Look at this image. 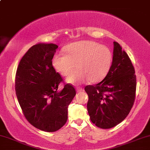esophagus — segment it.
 Masks as SVG:
<instances>
[{"label":"esophagus","mask_w":150,"mask_h":150,"mask_svg":"<svg viewBox=\"0 0 150 150\" xmlns=\"http://www.w3.org/2000/svg\"><path fill=\"white\" fill-rule=\"evenodd\" d=\"M76 91H77V92H80V91H83V89H82V88L78 87V86H77V87L76 88Z\"/></svg>","instance_id":"34e87169"}]
</instances>
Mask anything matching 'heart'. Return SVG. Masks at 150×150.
<instances>
[{
    "label": "heart",
    "mask_w": 150,
    "mask_h": 150,
    "mask_svg": "<svg viewBox=\"0 0 150 150\" xmlns=\"http://www.w3.org/2000/svg\"><path fill=\"white\" fill-rule=\"evenodd\" d=\"M112 62V54L108 47L91 40L71 43L66 48V55L57 54L52 59L54 69L73 84H82L89 80L96 83L103 80L109 73Z\"/></svg>",
    "instance_id": "1"
}]
</instances>
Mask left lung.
Instances as JSON below:
<instances>
[{"label":"left lung","mask_w":150,"mask_h":150,"mask_svg":"<svg viewBox=\"0 0 150 150\" xmlns=\"http://www.w3.org/2000/svg\"><path fill=\"white\" fill-rule=\"evenodd\" d=\"M109 73L101 82L87 85V110L96 127L110 129L122 122L134 103L136 77L132 63L118 42H114Z\"/></svg>","instance_id":"obj_1"}]
</instances>
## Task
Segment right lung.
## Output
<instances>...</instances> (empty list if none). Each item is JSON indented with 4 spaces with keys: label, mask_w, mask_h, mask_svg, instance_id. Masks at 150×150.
<instances>
[{
    "label": "right lung",
    "mask_w": 150,
    "mask_h": 150,
    "mask_svg": "<svg viewBox=\"0 0 150 150\" xmlns=\"http://www.w3.org/2000/svg\"><path fill=\"white\" fill-rule=\"evenodd\" d=\"M58 45L38 43L23 55L15 77L18 101L28 122L47 132L60 129L68 120V107L76 91L71 84L58 91L63 79L52 66Z\"/></svg>",
    "instance_id": "add662e5"
}]
</instances>
